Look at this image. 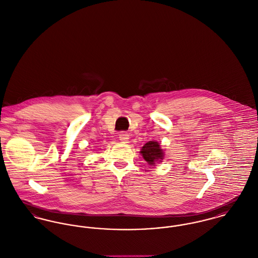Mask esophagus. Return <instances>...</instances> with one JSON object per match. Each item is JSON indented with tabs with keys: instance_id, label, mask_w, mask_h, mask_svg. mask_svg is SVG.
<instances>
[{
	"instance_id": "1",
	"label": "esophagus",
	"mask_w": 258,
	"mask_h": 258,
	"mask_svg": "<svg viewBox=\"0 0 258 258\" xmlns=\"http://www.w3.org/2000/svg\"><path fill=\"white\" fill-rule=\"evenodd\" d=\"M119 140L123 143H126L129 140V135L127 132H120L119 134Z\"/></svg>"
}]
</instances>
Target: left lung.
Masks as SVG:
<instances>
[{
	"label": "left lung",
	"mask_w": 258,
	"mask_h": 258,
	"mask_svg": "<svg viewBox=\"0 0 258 258\" xmlns=\"http://www.w3.org/2000/svg\"><path fill=\"white\" fill-rule=\"evenodd\" d=\"M141 154L143 155L144 159L151 165H154L156 161H158V159L163 158V152L160 149L159 144L153 141L148 142L147 144L144 145V147L141 150Z\"/></svg>",
	"instance_id": "obj_1"
}]
</instances>
